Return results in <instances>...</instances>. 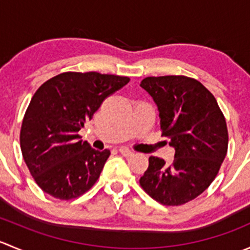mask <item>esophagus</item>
Segmentation results:
<instances>
[{"mask_svg":"<svg viewBox=\"0 0 250 250\" xmlns=\"http://www.w3.org/2000/svg\"><path fill=\"white\" fill-rule=\"evenodd\" d=\"M118 151H120L121 155H123L125 157H130V156L133 155V151L128 150V148H125V147H120V150Z\"/></svg>","mask_w":250,"mask_h":250,"instance_id":"1","label":"esophagus"}]
</instances>
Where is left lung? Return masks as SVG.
<instances>
[{
	"mask_svg": "<svg viewBox=\"0 0 250 250\" xmlns=\"http://www.w3.org/2000/svg\"><path fill=\"white\" fill-rule=\"evenodd\" d=\"M140 85L157 105L162 135L175 148L170 165L148 158L140 186L161 204L181 206L200 196L220 169L229 145L225 117L214 95L195 78L146 77Z\"/></svg>",
	"mask_w": 250,
	"mask_h": 250,
	"instance_id": "1",
	"label": "left lung"
}]
</instances>
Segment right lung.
I'll return each mask as SVG.
<instances>
[{"instance_id":"right-lung-1","label":"right lung","mask_w":250,"mask_h":250,"mask_svg":"<svg viewBox=\"0 0 250 250\" xmlns=\"http://www.w3.org/2000/svg\"><path fill=\"white\" fill-rule=\"evenodd\" d=\"M129 77L62 72L32 97L20 130L22 158L37 185L59 200L87 192L100 176L110 150L98 151L78 132L109 95Z\"/></svg>"}]
</instances>
